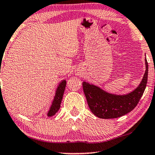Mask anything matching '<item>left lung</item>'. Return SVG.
<instances>
[{"instance_id":"left-lung-1","label":"left lung","mask_w":155,"mask_h":155,"mask_svg":"<svg viewBox=\"0 0 155 155\" xmlns=\"http://www.w3.org/2000/svg\"><path fill=\"white\" fill-rule=\"evenodd\" d=\"M146 71L140 85L126 95H114L104 92L98 87L87 82L82 83L89 108L100 118H116L126 115L134 109L143 96L147 82L148 64L145 59Z\"/></svg>"}]
</instances>
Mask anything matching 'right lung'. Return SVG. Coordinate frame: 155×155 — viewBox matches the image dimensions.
I'll return each mask as SVG.
<instances>
[{
    "mask_svg": "<svg viewBox=\"0 0 155 155\" xmlns=\"http://www.w3.org/2000/svg\"><path fill=\"white\" fill-rule=\"evenodd\" d=\"M65 85H66V82L62 81L59 84L58 88H57L56 92V96L54 97V101H53V104L51 105V107L49 110L48 113V116H54L57 111H58V109H60L61 101H62L63 93H64V90L65 88Z\"/></svg>",
    "mask_w": 155,
    "mask_h": 155,
    "instance_id": "right-lung-1",
    "label": "right lung"
}]
</instances>
